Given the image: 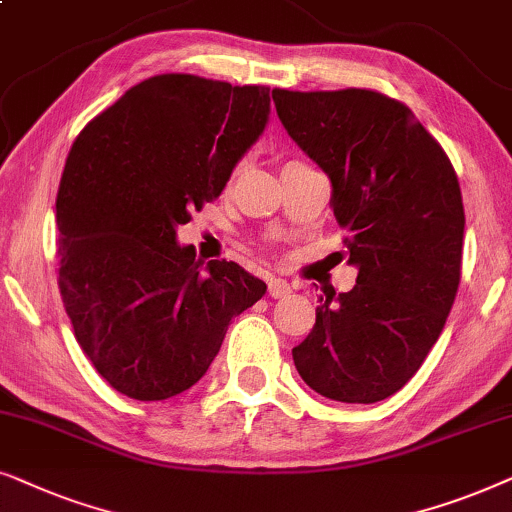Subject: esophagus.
I'll return each instance as SVG.
<instances>
[{"label":"esophagus","instance_id":"esophagus-1","mask_svg":"<svg viewBox=\"0 0 512 512\" xmlns=\"http://www.w3.org/2000/svg\"><path fill=\"white\" fill-rule=\"evenodd\" d=\"M268 293L272 298H286V296H291V284L286 282V279L272 277L268 282Z\"/></svg>","mask_w":512,"mask_h":512}]
</instances>
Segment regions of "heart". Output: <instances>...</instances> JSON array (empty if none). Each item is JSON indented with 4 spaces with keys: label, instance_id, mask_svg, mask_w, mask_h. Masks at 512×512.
Wrapping results in <instances>:
<instances>
[{
    "label": "heart",
    "instance_id": "heart-1",
    "mask_svg": "<svg viewBox=\"0 0 512 512\" xmlns=\"http://www.w3.org/2000/svg\"><path fill=\"white\" fill-rule=\"evenodd\" d=\"M237 172H240V170H235V174H237Z\"/></svg>",
    "mask_w": 512,
    "mask_h": 512
}]
</instances>
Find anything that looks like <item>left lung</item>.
<instances>
[{"instance_id":"obj_1","label":"left lung","mask_w":512,"mask_h":512,"mask_svg":"<svg viewBox=\"0 0 512 512\" xmlns=\"http://www.w3.org/2000/svg\"><path fill=\"white\" fill-rule=\"evenodd\" d=\"M289 137L331 179L356 286L321 298L293 347L300 377L340 403L396 394L443 333L461 279L464 202L450 158L375 90H272Z\"/></svg>"}]
</instances>
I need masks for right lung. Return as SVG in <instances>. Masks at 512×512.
Returning a JSON list of instances; mask_svg holds the SVG:
<instances>
[{
	"mask_svg": "<svg viewBox=\"0 0 512 512\" xmlns=\"http://www.w3.org/2000/svg\"><path fill=\"white\" fill-rule=\"evenodd\" d=\"M268 118L270 88L160 74L76 137L55 200L58 284L81 349L123 396L165 401L191 389L233 317L268 289L177 242Z\"/></svg>",
	"mask_w": 512,
	"mask_h": 512,
	"instance_id": "obj_1",
	"label": "right lung"
}]
</instances>
